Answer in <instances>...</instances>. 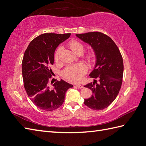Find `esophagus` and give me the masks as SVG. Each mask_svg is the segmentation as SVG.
<instances>
[{"instance_id":"34e87169","label":"esophagus","mask_w":146,"mask_h":146,"mask_svg":"<svg viewBox=\"0 0 146 146\" xmlns=\"http://www.w3.org/2000/svg\"><path fill=\"white\" fill-rule=\"evenodd\" d=\"M76 87L78 88H80V89L83 88V86L81 85V84H76Z\"/></svg>"}]
</instances>
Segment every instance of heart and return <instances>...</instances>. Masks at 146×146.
Masks as SVG:
<instances>
[{
	"label": "heart",
	"mask_w": 146,
	"mask_h": 146,
	"mask_svg": "<svg viewBox=\"0 0 146 146\" xmlns=\"http://www.w3.org/2000/svg\"><path fill=\"white\" fill-rule=\"evenodd\" d=\"M68 46L73 52L76 54L81 53L84 50V45L78 40H72L68 42ZM62 51V47L60 46L58 47L55 54V59L56 61L59 60L61 52ZM96 53L94 50H91L85 54V58L88 62H93L96 59ZM87 72L86 66L82 63L76 65H71L67 66L62 72L63 78L73 82H78L83 78L84 74Z\"/></svg>",
	"instance_id": "heart-1"
}]
</instances>
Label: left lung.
Wrapping results in <instances>:
<instances>
[{
    "label": "left lung",
    "instance_id": "left-lung-1",
    "mask_svg": "<svg viewBox=\"0 0 146 146\" xmlns=\"http://www.w3.org/2000/svg\"><path fill=\"white\" fill-rule=\"evenodd\" d=\"M77 37L91 46L96 55L94 68L90 74L93 83L84 87L93 95L84 100V104L93 110H103L116 99L123 82V57L116 43L109 36L100 32L76 34Z\"/></svg>",
    "mask_w": 146,
    "mask_h": 146
}]
</instances>
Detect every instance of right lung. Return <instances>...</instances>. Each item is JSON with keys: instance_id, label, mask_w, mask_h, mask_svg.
Returning <instances> with one entry per match:
<instances>
[{"instance_id": "right-lung-1", "label": "right lung", "mask_w": 146, "mask_h": 146, "mask_svg": "<svg viewBox=\"0 0 146 146\" xmlns=\"http://www.w3.org/2000/svg\"><path fill=\"white\" fill-rule=\"evenodd\" d=\"M70 35L43 33L32 40L25 50L22 64L24 88L30 100L40 110L50 111L60 107L66 91L73 87L63 80H50L55 50Z\"/></svg>"}]
</instances>
